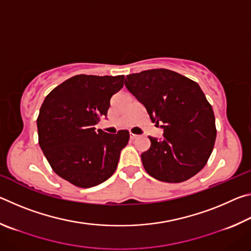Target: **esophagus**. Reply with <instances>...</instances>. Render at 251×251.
<instances>
[{"label": "esophagus", "mask_w": 251, "mask_h": 251, "mask_svg": "<svg viewBox=\"0 0 251 251\" xmlns=\"http://www.w3.org/2000/svg\"><path fill=\"white\" fill-rule=\"evenodd\" d=\"M129 137H130V139H135V138H137L138 137V135H136V134H129Z\"/></svg>", "instance_id": "obj_1"}]
</instances>
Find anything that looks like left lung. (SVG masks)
<instances>
[{
  "instance_id": "obj_1",
  "label": "left lung",
  "mask_w": 251,
  "mask_h": 251,
  "mask_svg": "<svg viewBox=\"0 0 251 251\" xmlns=\"http://www.w3.org/2000/svg\"><path fill=\"white\" fill-rule=\"evenodd\" d=\"M125 86L146 108L163 138L148 136L144 168L165 182L185 181L201 172L214 148L215 115L199 85L176 72L156 69L127 75Z\"/></svg>"
}]
</instances>
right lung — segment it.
<instances>
[{
    "instance_id": "1",
    "label": "right lung",
    "mask_w": 251,
    "mask_h": 251,
    "mask_svg": "<svg viewBox=\"0 0 251 251\" xmlns=\"http://www.w3.org/2000/svg\"><path fill=\"white\" fill-rule=\"evenodd\" d=\"M124 75H76L45 97L37 117L39 144L53 171L80 188L100 185L116 171L129 139L127 130L107 134L95 125L107 115Z\"/></svg>"
}]
</instances>
